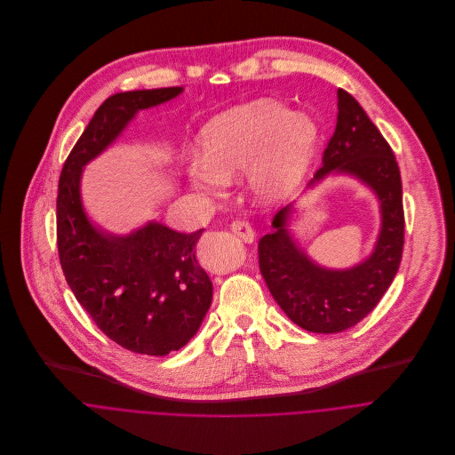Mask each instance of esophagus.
<instances>
[{"label": "esophagus", "mask_w": 455, "mask_h": 455, "mask_svg": "<svg viewBox=\"0 0 455 455\" xmlns=\"http://www.w3.org/2000/svg\"><path fill=\"white\" fill-rule=\"evenodd\" d=\"M231 229H233V233H235L238 238H242V240L247 242V243H251V242L256 238L254 229H252L251 224L245 222V220H233Z\"/></svg>", "instance_id": "obj_1"}]
</instances>
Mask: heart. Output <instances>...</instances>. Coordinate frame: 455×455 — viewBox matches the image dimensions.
Here are the masks:
<instances>
[{"label":"heart","instance_id":"obj_1","mask_svg":"<svg viewBox=\"0 0 455 455\" xmlns=\"http://www.w3.org/2000/svg\"><path fill=\"white\" fill-rule=\"evenodd\" d=\"M317 141L319 131L310 116L272 99H258L213 116L201 129V157L187 166L188 183L219 197L226 183L247 172L254 199L276 204L301 185Z\"/></svg>","mask_w":455,"mask_h":455}]
</instances>
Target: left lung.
<instances>
[{
  "instance_id": "left-lung-1",
  "label": "left lung",
  "mask_w": 455,
  "mask_h": 455,
  "mask_svg": "<svg viewBox=\"0 0 455 455\" xmlns=\"http://www.w3.org/2000/svg\"><path fill=\"white\" fill-rule=\"evenodd\" d=\"M337 100L335 132L308 188L330 173H346L373 190L382 217L373 252L349 268L315 263L289 231L292 204L275 215V231L258 243L259 270L272 298L291 321L314 333L344 331L364 319L393 283L403 252L405 219L396 157L347 91L339 89Z\"/></svg>"
}]
</instances>
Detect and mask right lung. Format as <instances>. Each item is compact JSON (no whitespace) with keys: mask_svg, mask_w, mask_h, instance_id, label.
I'll return each instance as SVG.
<instances>
[{"mask_svg":"<svg viewBox=\"0 0 455 455\" xmlns=\"http://www.w3.org/2000/svg\"><path fill=\"white\" fill-rule=\"evenodd\" d=\"M180 93L161 87L109 97L69 152L57 196L59 259L76 301L111 340L154 356L183 347L210 310L213 285L196 258L204 229L187 235L152 220L131 235L106 233L84 212L80 179L138 111Z\"/></svg>","mask_w":455,"mask_h":455,"instance_id":"obj_1","label":"right lung"}]
</instances>
